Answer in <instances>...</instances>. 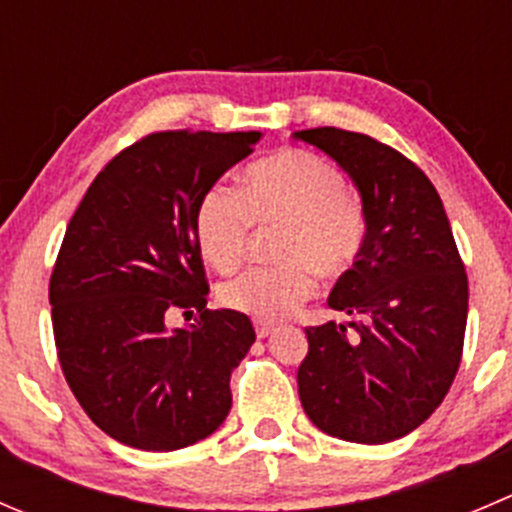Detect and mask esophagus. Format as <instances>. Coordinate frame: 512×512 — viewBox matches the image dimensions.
Wrapping results in <instances>:
<instances>
[{
	"mask_svg": "<svg viewBox=\"0 0 512 512\" xmlns=\"http://www.w3.org/2000/svg\"><path fill=\"white\" fill-rule=\"evenodd\" d=\"M272 332V325L270 322H262V320H255V335L257 337H267Z\"/></svg>",
	"mask_w": 512,
	"mask_h": 512,
	"instance_id": "obj_1",
	"label": "esophagus"
}]
</instances>
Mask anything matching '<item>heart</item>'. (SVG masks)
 <instances>
[{
  "instance_id": "obj_1",
  "label": "heart",
  "mask_w": 512,
  "mask_h": 512,
  "mask_svg": "<svg viewBox=\"0 0 512 512\" xmlns=\"http://www.w3.org/2000/svg\"><path fill=\"white\" fill-rule=\"evenodd\" d=\"M192 225L202 257L217 272L240 267L252 227H277L270 242L275 265L252 267L217 292L227 310L262 322L295 312L315 290V275L340 277L367 235L365 210L347 192L345 175L307 150H282L250 165L240 192L212 185Z\"/></svg>"
}]
</instances>
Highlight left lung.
<instances>
[{"label":"left lung","mask_w":512,"mask_h":512,"mask_svg":"<svg viewBox=\"0 0 512 512\" xmlns=\"http://www.w3.org/2000/svg\"><path fill=\"white\" fill-rule=\"evenodd\" d=\"M295 140L330 155L362 197L367 235L327 305L347 325L305 327L297 390L332 438L380 445L413 433L448 395L468 322V275L433 182L360 132L317 127Z\"/></svg>","instance_id":"8db88e82"}]
</instances>
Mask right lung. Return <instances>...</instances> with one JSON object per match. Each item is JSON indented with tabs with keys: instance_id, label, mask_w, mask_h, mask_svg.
<instances>
[{
	"instance_id": "obj_1",
	"label": "right lung",
	"mask_w": 512,
	"mask_h": 512,
	"mask_svg": "<svg viewBox=\"0 0 512 512\" xmlns=\"http://www.w3.org/2000/svg\"><path fill=\"white\" fill-rule=\"evenodd\" d=\"M260 132H152L94 177L49 277L67 385L99 430L137 450H180L232 408L230 375L255 342L250 317L207 310L195 207ZM175 309L201 317L166 327Z\"/></svg>"
}]
</instances>
